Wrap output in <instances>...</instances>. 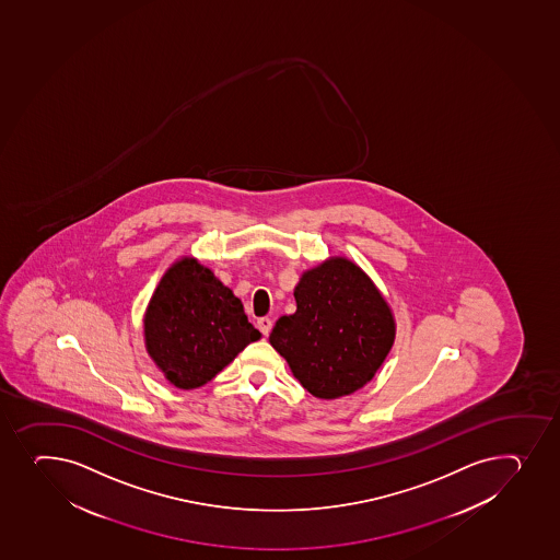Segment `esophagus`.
<instances>
[{"instance_id":"obj_1","label":"esophagus","mask_w":560,"mask_h":560,"mask_svg":"<svg viewBox=\"0 0 560 560\" xmlns=\"http://www.w3.org/2000/svg\"><path fill=\"white\" fill-rule=\"evenodd\" d=\"M257 327H259V330H260V332H262V335H265V336L270 335V330H271L270 317H259V319H257Z\"/></svg>"}]
</instances>
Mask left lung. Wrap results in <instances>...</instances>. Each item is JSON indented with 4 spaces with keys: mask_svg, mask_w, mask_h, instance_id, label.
I'll return each instance as SVG.
<instances>
[{
    "mask_svg": "<svg viewBox=\"0 0 560 560\" xmlns=\"http://www.w3.org/2000/svg\"><path fill=\"white\" fill-rule=\"evenodd\" d=\"M294 314L281 316L270 343L306 392L332 400L358 392L392 351V306L365 271L347 257H329L303 271Z\"/></svg>",
    "mask_w": 560,
    "mask_h": 560,
    "instance_id": "8db88e82",
    "label": "left lung"
}]
</instances>
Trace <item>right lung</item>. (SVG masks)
Returning <instances> with one entry per match:
<instances>
[{
  "instance_id": "add662e5",
  "label": "right lung",
  "mask_w": 560,
  "mask_h": 560,
  "mask_svg": "<svg viewBox=\"0 0 560 560\" xmlns=\"http://www.w3.org/2000/svg\"><path fill=\"white\" fill-rule=\"evenodd\" d=\"M143 336L144 349L168 384L197 389L262 335L233 290L187 255L160 279L144 311Z\"/></svg>"
}]
</instances>
